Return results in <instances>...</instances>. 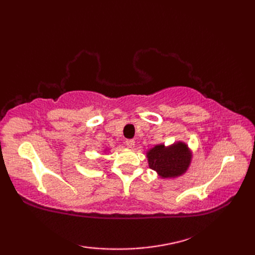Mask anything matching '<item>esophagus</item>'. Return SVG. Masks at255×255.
<instances>
[{"label":"esophagus","instance_id":"obj_1","mask_svg":"<svg viewBox=\"0 0 255 255\" xmlns=\"http://www.w3.org/2000/svg\"><path fill=\"white\" fill-rule=\"evenodd\" d=\"M126 145L128 148H133L134 147V140H131V139L126 140Z\"/></svg>","mask_w":255,"mask_h":255}]
</instances>
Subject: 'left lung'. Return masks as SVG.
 I'll use <instances>...</instances> for the list:
<instances>
[{"instance_id": "left-lung-1", "label": "left lung", "mask_w": 255, "mask_h": 255, "mask_svg": "<svg viewBox=\"0 0 255 255\" xmlns=\"http://www.w3.org/2000/svg\"><path fill=\"white\" fill-rule=\"evenodd\" d=\"M150 169L156 171L162 177H174L183 174L191 162L186 144L174 143L169 148L164 144L155 145L147 153Z\"/></svg>"}]
</instances>
